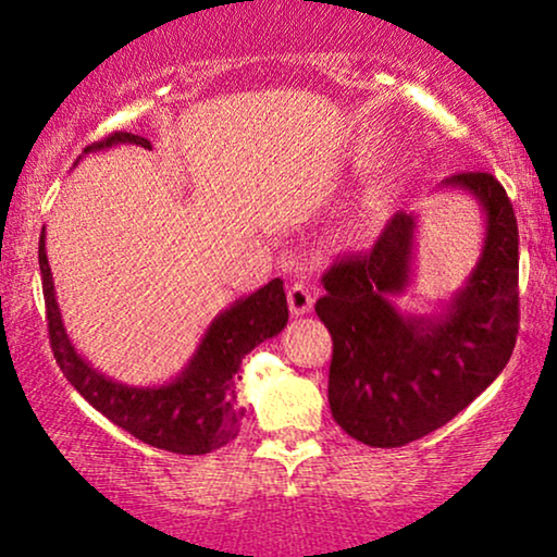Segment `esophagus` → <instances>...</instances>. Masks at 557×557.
I'll return each mask as SVG.
<instances>
[{"mask_svg": "<svg viewBox=\"0 0 557 557\" xmlns=\"http://www.w3.org/2000/svg\"><path fill=\"white\" fill-rule=\"evenodd\" d=\"M311 307H314V294H311V288L304 281H296V284L288 286V309H292L294 317L309 314Z\"/></svg>", "mask_w": 557, "mask_h": 557, "instance_id": "34e87169", "label": "esophagus"}]
</instances>
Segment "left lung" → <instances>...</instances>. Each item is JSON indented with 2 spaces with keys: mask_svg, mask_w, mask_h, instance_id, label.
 I'll list each match as a JSON object with an SVG mask.
<instances>
[{
  "mask_svg": "<svg viewBox=\"0 0 557 557\" xmlns=\"http://www.w3.org/2000/svg\"><path fill=\"white\" fill-rule=\"evenodd\" d=\"M446 187L467 189L486 215L476 269L446 311L400 314L391 296L410 284L416 215L391 218L370 253L332 263L317 317L332 334L330 408L349 436L398 448L441 429L494 383L520 330V243L505 187L490 172H461Z\"/></svg>",
  "mask_w": 557,
  "mask_h": 557,
  "instance_id": "8db88e82",
  "label": "left lung"
}]
</instances>
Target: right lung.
Instances as JSON below:
<instances>
[{
	"instance_id": "add662e5",
	"label": "right lung",
	"mask_w": 557,
	"mask_h": 557,
	"mask_svg": "<svg viewBox=\"0 0 557 557\" xmlns=\"http://www.w3.org/2000/svg\"><path fill=\"white\" fill-rule=\"evenodd\" d=\"M116 144H136L151 149L149 139L128 132H113L94 141L88 151H101ZM40 273L45 294L50 347L55 362L75 391L119 429L144 444L182 456L210 454L238 436L243 408L238 406L240 362L261 342L276 337L288 322L284 281L273 278L256 294L238 299L231 309L215 317L210 330L172 383L159 387H128L90 368L67 339L55 301V286L45 253V227L40 235Z\"/></svg>"
}]
</instances>
